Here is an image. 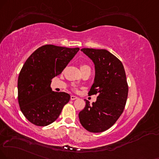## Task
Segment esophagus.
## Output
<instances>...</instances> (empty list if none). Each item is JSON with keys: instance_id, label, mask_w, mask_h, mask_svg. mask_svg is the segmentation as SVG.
Wrapping results in <instances>:
<instances>
[{"instance_id": "34e87169", "label": "esophagus", "mask_w": 159, "mask_h": 159, "mask_svg": "<svg viewBox=\"0 0 159 159\" xmlns=\"http://www.w3.org/2000/svg\"><path fill=\"white\" fill-rule=\"evenodd\" d=\"M77 97H76V96H74V95H72V96H70V99H71V100H74V99H77Z\"/></svg>"}]
</instances>
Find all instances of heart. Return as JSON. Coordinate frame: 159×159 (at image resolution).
<instances>
[{"mask_svg":"<svg viewBox=\"0 0 159 159\" xmlns=\"http://www.w3.org/2000/svg\"><path fill=\"white\" fill-rule=\"evenodd\" d=\"M80 69H81V71L84 70H91V67H90L89 65L83 64V65H81V66H80ZM74 91H77V89H76V88H74Z\"/></svg>","mask_w":159,"mask_h":159,"instance_id":"heart-1","label":"heart"}]
</instances>
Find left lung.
Masks as SVG:
<instances>
[{"label":"left lung","mask_w":159,"mask_h":159,"mask_svg":"<svg viewBox=\"0 0 159 159\" xmlns=\"http://www.w3.org/2000/svg\"><path fill=\"white\" fill-rule=\"evenodd\" d=\"M95 65V79L89 95H97V101L79 113L81 125L91 133L107 130L115 124L124 111L128 95V85L122 63L105 49L82 48Z\"/></svg>","instance_id":"left-lung-1"}]
</instances>
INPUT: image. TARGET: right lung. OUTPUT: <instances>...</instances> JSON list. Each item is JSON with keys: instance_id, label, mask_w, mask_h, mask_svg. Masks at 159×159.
<instances>
[{"instance_id": "obj_1", "label": "right lung", "mask_w": 159, "mask_h": 159, "mask_svg": "<svg viewBox=\"0 0 159 159\" xmlns=\"http://www.w3.org/2000/svg\"><path fill=\"white\" fill-rule=\"evenodd\" d=\"M79 50L45 45L25 62L17 80V98L20 111L33 125L52 124L69 102L68 93L52 91L50 85L53 78L62 73Z\"/></svg>"}]
</instances>
